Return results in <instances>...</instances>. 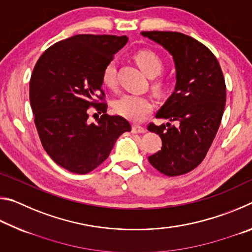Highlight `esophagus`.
Listing matches in <instances>:
<instances>
[{"label": "esophagus", "mask_w": 252, "mask_h": 252, "mask_svg": "<svg viewBox=\"0 0 252 252\" xmlns=\"http://www.w3.org/2000/svg\"><path fill=\"white\" fill-rule=\"evenodd\" d=\"M132 132H133V133H144L146 129L139 125H133L132 126Z\"/></svg>", "instance_id": "esophagus-1"}]
</instances>
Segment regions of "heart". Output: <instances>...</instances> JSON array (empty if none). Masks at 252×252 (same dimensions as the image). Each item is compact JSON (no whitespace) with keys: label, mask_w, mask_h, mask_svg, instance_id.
I'll use <instances>...</instances> for the list:
<instances>
[{"label":"heart","mask_w":252,"mask_h":252,"mask_svg":"<svg viewBox=\"0 0 252 252\" xmlns=\"http://www.w3.org/2000/svg\"><path fill=\"white\" fill-rule=\"evenodd\" d=\"M135 62L142 70L144 74L150 78L157 76L161 73L163 69V61L156 52L151 50H142L135 54ZM102 81L104 85L113 88L117 83V62L116 60H111L106 63L102 71ZM169 82L165 79H158L152 83L153 90L156 92H163L168 88ZM113 108L116 112L134 122H140L147 118L153 109L151 99L147 95L126 94L118 97L113 102Z\"/></svg>","instance_id":"b5f03b06"}]
</instances>
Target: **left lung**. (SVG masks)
<instances>
[{
    "label": "left lung",
    "mask_w": 252,
    "mask_h": 252,
    "mask_svg": "<svg viewBox=\"0 0 252 252\" xmlns=\"http://www.w3.org/2000/svg\"><path fill=\"white\" fill-rule=\"evenodd\" d=\"M141 34L172 55L177 70L174 92L156 114L170 122L148 126L162 140L161 150L149 157V162L165 176H180L201 163L218 132L225 105L222 70L215 54L189 35L163 31Z\"/></svg>",
    "instance_id": "left-lung-1"
}]
</instances>
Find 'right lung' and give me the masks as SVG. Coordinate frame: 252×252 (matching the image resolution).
Instances as JSON below:
<instances>
[{"label": "right lung", "mask_w": 252, "mask_h": 252, "mask_svg": "<svg viewBox=\"0 0 252 252\" xmlns=\"http://www.w3.org/2000/svg\"><path fill=\"white\" fill-rule=\"evenodd\" d=\"M126 42V35L78 34L50 46L34 66L30 102L37 133L51 159L70 172H91L131 131L125 118L106 114L102 90L103 67ZM91 106L102 113L92 124Z\"/></svg>", "instance_id": "obj_1"}]
</instances>
